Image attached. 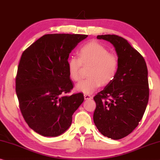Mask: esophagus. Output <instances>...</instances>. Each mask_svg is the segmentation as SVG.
Here are the masks:
<instances>
[{
    "label": "esophagus",
    "instance_id": "34e87169",
    "mask_svg": "<svg viewBox=\"0 0 160 160\" xmlns=\"http://www.w3.org/2000/svg\"><path fill=\"white\" fill-rule=\"evenodd\" d=\"M85 100H89V99H92V97L90 95H88V94H85L84 95Z\"/></svg>",
    "mask_w": 160,
    "mask_h": 160
}]
</instances>
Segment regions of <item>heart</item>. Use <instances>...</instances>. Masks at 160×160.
<instances>
[{"label":"heart","mask_w":160,"mask_h":160,"mask_svg":"<svg viewBox=\"0 0 160 160\" xmlns=\"http://www.w3.org/2000/svg\"><path fill=\"white\" fill-rule=\"evenodd\" d=\"M78 57L72 56L68 60L70 78L75 82L82 79V67L89 66V78L76 86V90L90 94L101 85L107 86L115 80L119 68L117 55L110 52L107 48L96 41H90L78 50Z\"/></svg>","instance_id":"1"}]
</instances>
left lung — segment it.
<instances>
[{
  "mask_svg": "<svg viewBox=\"0 0 160 160\" xmlns=\"http://www.w3.org/2000/svg\"><path fill=\"white\" fill-rule=\"evenodd\" d=\"M97 38L114 45L119 68L115 80L93 98L94 123L104 136L120 139L135 130L145 112L149 95L148 68L140 53L123 38L102 35Z\"/></svg>",
  "mask_w": 160,
  "mask_h": 160,
  "instance_id": "8db88e82",
  "label": "left lung"
}]
</instances>
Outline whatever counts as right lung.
Masks as SVG:
<instances>
[{
    "label": "right lung",
    "mask_w": 160,
    "mask_h": 160,
    "mask_svg": "<svg viewBox=\"0 0 160 160\" xmlns=\"http://www.w3.org/2000/svg\"><path fill=\"white\" fill-rule=\"evenodd\" d=\"M88 35L47 34L24 50L18 67L16 92L20 110L32 130L57 137L72 123L84 100L82 93L65 95L73 88L68 70L71 51Z\"/></svg>",
    "instance_id": "right-lung-1"
}]
</instances>
